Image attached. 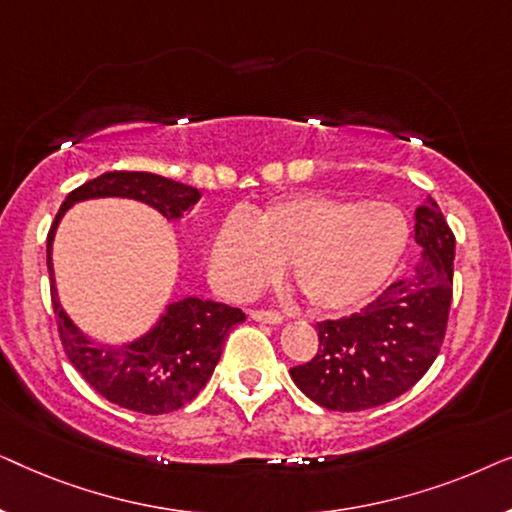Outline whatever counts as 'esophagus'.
<instances>
[{
	"mask_svg": "<svg viewBox=\"0 0 512 512\" xmlns=\"http://www.w3.org/2000/svg\"><path fill=\"white\" fill-rule=\"evenodd\" d=\"M251 319L256 321H265V324H282L284 317L275 310H251Z\"/></svg>",
	"mask_w": 512,
	"mask_h": 512,
	"instance_id": "obj_1",
	"label": "esophagus"
}]
</instances>
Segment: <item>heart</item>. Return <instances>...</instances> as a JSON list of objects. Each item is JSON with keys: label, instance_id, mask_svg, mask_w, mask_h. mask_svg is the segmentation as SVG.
<instances>
[{"label": "heart", "instance_id": "b5f03b06", "mask_svg": "<svg viewBox=\"0 0 512 512\" xmlns=\"http://www.w3.org/2000/svg\"><path fill=\"white\" fill-rule=\"evenodd\" d=\"M408 242V216L394 202L300 193L268 202L254 219L226 216L209 244V275L226 296L247 298L289 263L307 305L338 314L387 284Z\"/></svg>", "mask_w": 512, "mask_h": 512}]
</instances>
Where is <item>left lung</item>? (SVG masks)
Masks as SVG:
<instances>
[{"label":"left lung","mask_w":512,"mask_h":512,"mask_svg":"<svg viewBox=\"0 0 512 512\" xmlns=\"http://www.w3.org/2000/svg\"><path fill=\"white\" fill-rule=\"evenodd\" d=\"M422 261L361 312L317 324L314 359L291 368L293 382L326 410L359 412L405 394L443 347L452 305L454 233L438 202L417 209Z\"/></svg>","instance_id":"1"}]
</instances>
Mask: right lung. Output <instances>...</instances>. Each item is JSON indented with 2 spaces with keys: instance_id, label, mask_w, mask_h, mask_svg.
<instances>
[{
  "instance_id": "1",
  "label": "right lung",
  "mask_w": 512,
  "mask_h": 512,
  "mask_svg": "<svg viewBox=\"0 0 512 512\" xmlns=\"http://www.w3.org/2000/svg\"><path fill=\"white\" fill-rule=\"evenodd\" d=\"M135 198L156 207L167 219H181L200 200L198 188L151 172H104L74 188L48 230L46 263L58 335L72 366L109 403L144 415H165L184 408L212 377L230 328L242 324L244 312L214 300L184 298L167 307L149 335L125 347L93 345L58 303L53 284L51 244L60 216L74 202L88 198Z\"/></svg>"
}]
</instances>
